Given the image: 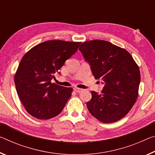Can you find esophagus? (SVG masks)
Returning a JSON list of instances; mask_svg holds the SVG:
<instances>
[{"label": "esophagus", "instance_id": "obj_1", "mask_svg": "<svg viewBox=\"0 0 155 155\" xmlns=\"http://www.w3.org/2000/svg\"><path fill=\"white\" fill-rule=\"evenodd\" d=\"M74 91L76 92H77V93H80V92H83V89H81V88H78V87H74Z\"/></svg>", "mask_w": 155, "mask_h": 155}]
</instances>
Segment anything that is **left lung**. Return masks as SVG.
Masks as SVG:
<instances>
[{"mask_svg":"<svg viewBox=\"0 0 155 155\" xmlns=\"http://www.w3.org/2000/svg\"><path fill=\"white\" fill-rule=\"evenodd\" d=\"M79 50L93 76L104 85L99 94L91 91L92 99L86 103L88 110L101 122L119 121L138 97L141 80L138 65L128 51L108 41H86Z\"/></svg>","mask_w":155,"mask_h":155,"instance_id":"obj_1","label":"left lung"}]
</instances>
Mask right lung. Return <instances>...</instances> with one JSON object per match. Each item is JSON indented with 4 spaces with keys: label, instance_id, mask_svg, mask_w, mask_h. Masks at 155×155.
I'll list each match as a JSON object with an SVG mask.
<instances>
[{
    "label": "right lung",
    "instance_id": "right-lung-1",
    "mask_svg": "<svg viewBox=\"0 0 155 155\" xmlns=\"http://www.w3.org/2000/svg\"><path fill=\"white\" fill-rule=\"evenodd\" d=\"M81 42L59 40L38 44L22 58L14 77L21 101L29 114L47 120L59 114L72 89L51 83L66 60L75 54Z\"/></svg>",
    "mask_w": 155,
    "mask_h": 155
}]
</instances>
